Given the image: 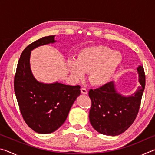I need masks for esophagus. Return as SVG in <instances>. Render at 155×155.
Wrapping results in <instances>:
<instances>
[{
	"label": "esophagus",
	"mask_w": 155,
	"mask_h": 155,
	"mask_svg": "<svg viewBox=\"0 0 155 155\" xmlns=\"http://www.w3.org/2000/svg\"><path fill=\"white\" fill-rule=\"evenodd\" d=\"M81 93L82 94H87V90L86 88H85V87H82L81 89Z\"/></svg>",
	"instance_id": "34e87169"
}]
</instances>
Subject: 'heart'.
<instances>
[{"label": "heart", "mask_w": 155, "mask_h": 155, "mask_svg": "<svg viewBox=\"0 0 155 155\" xmlns=\"http://www.w3.org/2000/svg\"><path fill=\"white\" fill-rule=\"evenodd\" d=\"M122 56L118 51L107 46H98L82 50L77 61L68 60V68L75 78L81 79L89 73V79L95 85L109 82L121 64Z\"/></svg>", "instance_id": "1"}]
</instances>
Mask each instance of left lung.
<instances>
[{
	"mask_svg": "<svg viewBox=\"0 0 155 155\" xmlns=\"http://www.w3.org/2000/svg\"><path fill=\"white\" fill-rule=\"evenodd\" d=\"M137 71L141 86L135 95L122 96L116 92L112 81L89 91L91 101L89 114L90 121L94 129L101 134L118 135L135 121L146 85L143 66L138 67Z\"/></svg>",
	"mask_w": 155,
	"mask_h": 155,
	"instance_id": "8db88e82",
	"label": "left lung"
}]
</instances>
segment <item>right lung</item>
<instances>
[{
  "label": "right lung",
  "instance_id": "right-lung-1",
  "mask_svg": "<svg viewBox=\"0 0 155 155\" xmlns=\"http://www.w3.org/2000/svg\"><path fill=\"white\" fill-rule=\"evenodd\" d=\"M54 37H44L26 47L14 77V91L23 119L31 129L41 134L54 132L64 124L81 94L80 85L41 83L31 73V51L39 46L54 42Z\"/></svg>",
  "mask_w": 155,
  "mask_h": 155
}]
</instances>
